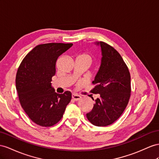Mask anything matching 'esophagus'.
Instances as JSON below:
<instances>
[{
  "label": "esophagus",
  "mask_w": 159,
  "mask_h": 159,
  "mask_svg": "<svg viewBox=\"0 0 159 159\" xmlns=\"http://www.w3.org/2000/svg\"><path fill=\"white\" fill-rule=\"evenodd\" d=\"M72 98L73 100H75V101H79V100H80L81 99V97L80 95H79L75 94V93H72Z\"/></svg>",
  "instance_id": "34e87169"
}]
</instances>
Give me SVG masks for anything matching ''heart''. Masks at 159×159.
I'll use <instances>...</instances> for the list:
<instances>
[{
  "label": "heart",
  "instance_id": "b5f03b06",
  "mask_svg": "<svg viewBox=\"0 0 159 159\" xmlns=\"http://www.w3.org/2000/svg\"><path fill=\"white\" fill-rule=\"evenodd\" d=\"M81 56V57H84V58H88V59H90V60H91V57H90V56L89 55H88V54H83V55H81V56Z\"/></svg>",
  "mask_w": 159,
  "mask_h": 159
}]
</instances>
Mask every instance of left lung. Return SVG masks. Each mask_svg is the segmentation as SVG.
Segmentation results:
<instances>
[{
    "instance_id": "1",
    "label": "left lung",
    "mask_w": 159,
    "mask_h": 159,
    "mask_svg": "<svg viewBox=\"0 0 159 159\" xmlns=\"http://www.w3.org/2000/svg\"><path fill=\"white\" fill-rule=\"evenodd\" d=\"M95 43L101 47L102 57L91 93L99 94L100 97L95 100L87 117L94 125L107 126L118 119L127 106L131 93L130 75L123 58L114 48L103 42Z\"/></svg>"
}]
</instances>
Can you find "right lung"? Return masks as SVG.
<instances>
[{
    "mask_svg": "<svg viewBox=\"0 0 159 159\" xmlns=\"http://www.w3.org/2000/svg\"><path fill=\"white\" fill-rule=\"evenodd\" d=\"M72 43L38 45L23 60L16 75V89L23 110L34 123L43 127L54 125L62 118L72 94H58L52 86L58 57Z\"/></svg>",
    "mask_w": 159,
    "mask_h": 159,
    "instance_id": "1",
    "label": "right lung"
}]
</instances>
